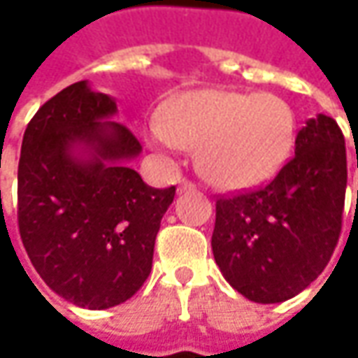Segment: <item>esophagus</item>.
<instances>
[{
    "label": "esophagus",
    "mask_w": 358,
    "mask_h": 358,
    "mask_svg": "<svg viewBox=\"0 0 358 358\" xmlns=\"http://www.w3.org/2000/svg\"><path fill=\"white\" fill-rule=\"evenodd\" d=\"M193 183H191V181H185V179H183V181H181V183H179V191H181V193H183V191H189V189H193Z\"/></svg>",
    "instance_id": "esophagus-1"
}]
</instances>
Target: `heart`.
<instances>
[{
    "mask_svg": "<svg viewBox=\"0 0 358 358\" xmlns=\"http://www.w3.org/2000/svg\"><path fill=\"white\" fill-rule=\"evenodd\" d=\"M161 149L197 147L201 175L223 189H243L279 171L295 139V113L273 93L201 90L183 93L149 121Z\"/></svg>",
    "mask_w": 358,
    "mask_h": 358,
    "instance_id": "obj_1",
    "label": "heart"
}]
</instances>
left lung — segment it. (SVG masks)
<instances>
[{
  "label": "left lung",
  "instance_id": "1",
  "mask_svg": "<svg viewBox=\"0 0 358 358\" xmlns=\"http://www.w3.org/2000/svg\"><path fill=\"white\" fill-rule=\"evenodd\" d=\"M345 189L343 131L319 113L296 133L295 157L271 183L217 199L211 247L229 285L263 305L307 289L337 247Z\"/></svg>",
  "mask_w": 358,
  "mask_h": 358
}]
</instances>
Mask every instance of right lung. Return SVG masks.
<instances>
[{
  "instance_id": "1",
  "label": "right lung",
  "mask_w": 358,
  "mask_h": 358,
  "mask_svg": "<svg viewBox=\"0 0 358 358\" xmlns=\"http://www.w3.org/2000/svg\"><path fill=\"white\" fill-rule=\"evenodd\" d=\"M115 113V99L87 81L65 87L29 121L17 169V223L31 265L51 291L91 310L141 289L175 197V187H149L131 169L143 149Z\"/></svg>"
}]
</instances>
